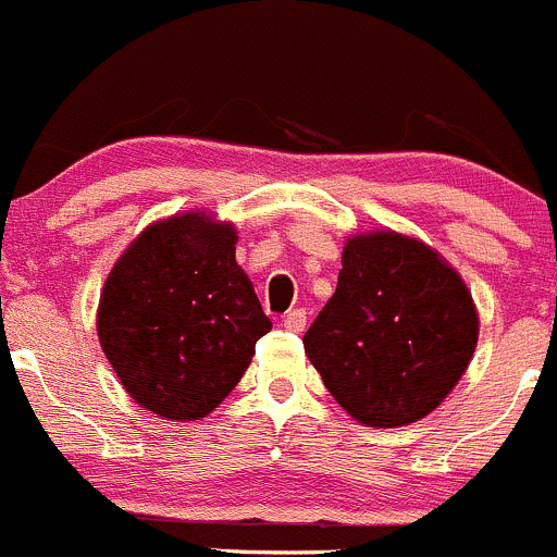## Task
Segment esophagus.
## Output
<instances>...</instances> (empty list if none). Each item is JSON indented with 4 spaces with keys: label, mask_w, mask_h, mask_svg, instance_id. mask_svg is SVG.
<instances>
[{
    "label": "esophagus",
    "mask_w": 557,
    "mask_h": 557,
    "mask_svg": "<svg viewBox=\"0 0 557 557\" xmlns=\"http://www.w3.org/2000/svg\"><path fill=\"white\" fill-rule=\"evenodd\" d=\"M306 321H308V317H306V311H302V308H292L289 313H284L281 324H284L289 332H297V335H300V332L306 330Z\"/></svg>",
    "instance_id": "34e87169"
}]
</instances>
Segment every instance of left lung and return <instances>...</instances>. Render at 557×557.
Wrapping results in <instances>:
<instances>
[{
	"label": "left lung",
	"mask_w": 557,
	"mask_h": 557,
	"mask_svg": "<svg viewBox=\"0 0 557 557\" xmlns=\"http://www.w3.org/2000/svg\"><path fill=\"white\" fill-rule=\"evenodd\" d=\"M478 335L472 292L437 249L397 231H370L343 246L335 295L302 346L354 421L394 429L448 397Z\"/></svg>",
	"instance_id": "1"
}]
</instances>
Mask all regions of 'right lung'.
<instances>
[{
  "label": "right lung",
  "mask_w": 557,
  "mask_h": 557,
  "mask_svg": "<svg viewBox=\"0 0 557 557\" xmlns=\"http://www.w3.org/2000/svg\"><path fill=\"white\" fill-rule=\"evenodd\" d=\"M236 244L233 222L190 209L147 225L109 271L96 311L101 351L152 416H209L271 332Z\"/></svg>",
  "instance_id": "right-lung-1"
}]
</instances>
